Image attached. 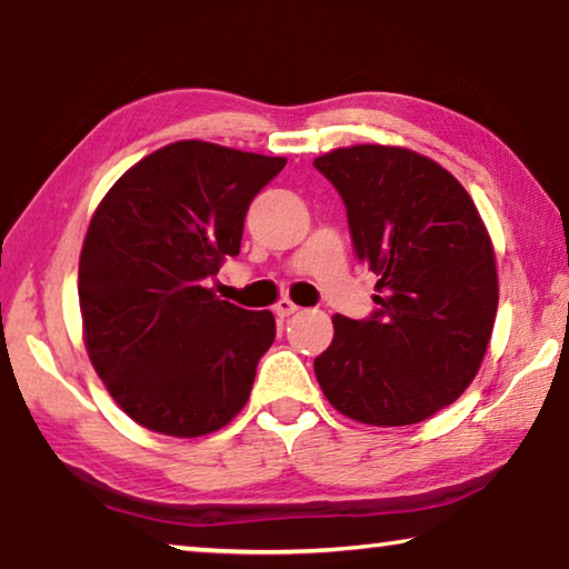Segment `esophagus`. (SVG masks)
I'll return each instance as SVG.
<instances>
[{
    "label": "esophagus",
    "instance_id": "34e87169",
    "mask_svg": "<svg viewBox=\"0 0 569 569\" xmlns=\"http://www.w3.org/2000/svg\"><path fill=\"white\" fill-rule=\"evenodd\" d=\"M273 311H276V316H281V319H286V316H291V313L298 311V306L293 301H288V298H281V301L273 306Z\"/></svg>",
    "mask_w": 569,
    "mask_h": 569
}]
</instances>
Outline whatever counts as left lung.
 <instances>
[{
	"mask_svg": "<svg viewBox=\"0 0 569 569\" xmlns=\"http://www.w3.org/2000/svg\"><path fill=\"white\" fill-rule=\"evenodd\" d=\"M339 190L356 258L379 276L373 313L333 316L313 361L336 409L407 427L461 397L497 316L492 240L461 182L403 148L353 146L313 160Z\"/></svg>",
	"mask_w": 569,
	"mask_h": 569,
	"instance_id": "left-lung-1",
	"label": "left lung"
}]
</instances>
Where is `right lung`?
Here are the masks:
<instances>
[{"label":"right lung","instance_id":"add662e5","mask_svg":"<svg viewBox=\"0 0 569 569\" xmlns=\"http://www.w3.org/2000/svg\"><path fill=\"white\" fill-rule=\"evenodd\" d=\"M266 158L182 140L142 158L90 220L80 308L90 361L118 407L170 437H203L246 407L271 311L206 288L240 253L253 198L283 170Z\"/></svg>","mask_w":569,"mask_h":569}]
</instances>
